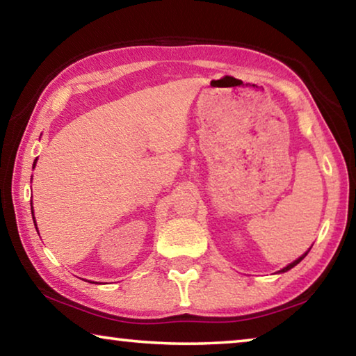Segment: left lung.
I'll return each instance as SVG.
<instances>
[{
  "mask_svg": "<svg viewBox=\"0 0 356 356\" xmlns=\"http://www.w3.org/2000/svg\"><path fill=\"white\" fill-rule=\"evenodd\" d=\"M306 254H308V251H306V252H305V254H303V256H301V257H298V259H297V261H293L292 264H289V265H287V267H284V268H282V270H281V272H287V270H291L292 267H295V265H297L298 262H301V261H303V259L306 257Z\"/></svg>",
  "mask_w": 356,
  "mask_h": 356,
  "instance_id": "1",
  "label": "left lung"
}]
</instances>
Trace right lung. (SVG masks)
<instances>
[{
    "label": "right lung",
    "mask_w": 356,
    "mask_h": 356,
    "mask_svg": "<svg viewBox=\"0 0 356 356\" xmlns=\"http://www.w3.org/2000/svg\"><path fill=\"white\" fill-rule=\"evenodd\" d=\"M34 163H35V161H34ZM34 225H35V220H34Z\"/></svg>",
    "instance_id": "right-lung-1"
}]
</instances>
